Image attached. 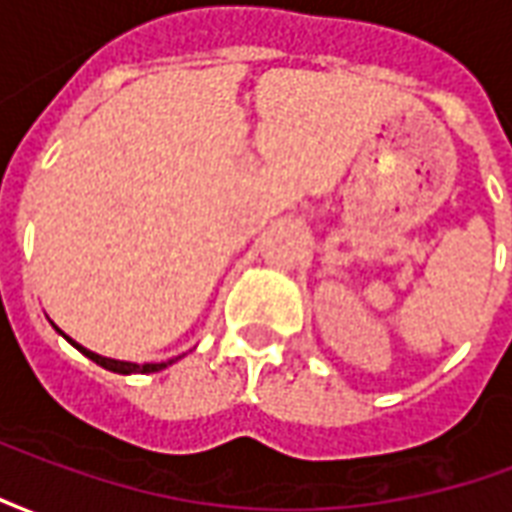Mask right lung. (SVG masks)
<instances>
[{
    "label": "right lung",
    "instance_id": "add662e5",
    "mask_svg": "<svg viewBox=\"0 0 512 512\" xmlns=\"http://www.w3.org/2000/svg\"><path fill=\"white\" fill-rule=\"evenodd\" d=\"M57 332H60V329H57ZM62 337H65V334H62ZM65 340H68V343H71V345H76V348H79V351H82V354L87 356V359H93L95 365L106 367V370H112V373H120V376H131V373H158V370H164V367L175 362V359H169V362H150V365H134V362H120V359H106V356H101V354H93V351H87L84 345L73 343L71 337H65Z\"/></svg>",
    "mask_w": 512,
    "mask_h": 512
}]
</instances>
